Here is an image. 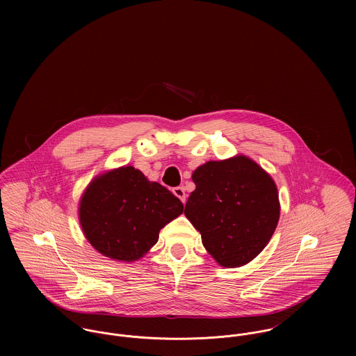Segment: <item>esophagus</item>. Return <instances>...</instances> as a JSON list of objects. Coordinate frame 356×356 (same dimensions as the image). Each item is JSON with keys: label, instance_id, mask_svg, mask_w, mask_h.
<instances>
[{"label": "esophagus", "instance_id": "obj_1", "mask_svg": "<svg viewBox=\"0 0 356 356\" xmlns=\"http://www.w3.org/2000/svg\"><path fill=\"white\" fill-rule=\"evenodd\" d=\"M172 193H174L182 203H186V193H185V188H184V186L174 188V189H172Z\"/></svg>", "mask_w": 356, "mask_h": 356}]
</instances>
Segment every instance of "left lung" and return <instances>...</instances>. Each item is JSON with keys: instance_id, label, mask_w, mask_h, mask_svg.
Returning <instances> with one entry per match:
<instances>
[{"instance_id": "8db88e82", "label": "left lung", "mask_w": 356, "mask_h": 356, "mask_svg": "<svg viewBox=\"0 0 356 356\" xmlns=\"http://www.w3.org/2000/svg\"><path fill=\"white\" fill-rule=\"evenodd\" d=\"M185 215L202 234L204 248L222 267H240L268 244L280 219L278 189L254 160L237 154L211 160L192 175Z\"/></svg>"}]
</instances>
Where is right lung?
Here are the masks:
<instances>
[{
  "instance_id": "right-lung-1",
  "label": "right lung",
  "mask_w": 356,
  "mask_h": 356,
  "mask_svg": "<svg viewBox=\"0 0 356 356\" xmlns=\"http://www.w3.org/2000/svg\"><path fill=\"white\" fill-rule=\"evenodd\" d=\"M184 212V204L133 165L97 175L78 208L86 240L118 261L140 260L159 240V232Z\"/></svg>"
}]
</instances>
